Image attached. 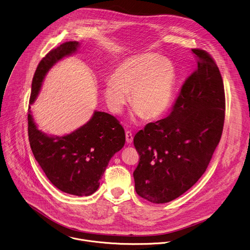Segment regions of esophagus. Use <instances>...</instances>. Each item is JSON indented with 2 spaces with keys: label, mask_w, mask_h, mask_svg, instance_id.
<instances>
[{
  "label": "esophagus",
  "mask_w": 250,
  "mask_h": 250,
  "mask_svg": "<svg viewBox=\"0 0 250 250\" xmlns=\"http://www.w3.org/2000/svg\"><path fill=\"white\" fill-rule=\"evenodd\" d=\"M125 139H126L127 144H131L132 143L133 136H132V133L130 131H125Z\"/></svg>",
  "instance_id": "1"
}]
</instances>
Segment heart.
Wrapping results in <instances>:
<instances>
[{"instance_id": "1", "label": "heart", "mask_w": 250, "mask_h": 250, "mask_svg": "<svg viewBox=\"0 0 250 250\" xmlns=\"http://www.w3.org/2000/svg\"><path fill=\"white\" fill-rule=\"evenodd\" d=\"M173 62L155 54H141L123 62L105 83L104 96L109 107L121 113L128 102L138 118L153 120L171 107L177 85Z\"/></svg>"}]
</instances>
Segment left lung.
I'll use <instances>...</instances> for the list:
<instances>
[{"mask_svg": "<svg viewBox=\"0 0 250 250\" xmlns=\"http://www.w3.org/2000/svg\"><path fill=\"white\" fill-rule=\"evenodd\" d=\"M197 68L187 78L167 118L146 125L133 139L139 163L135 190L151 203L178 198L205 173L223 130V80L212 57L192 49Z\"/></svg>", "mask_w": 250, "mask_h": 250, "instance_id": "obj_1", "label": "left lung"}]
</instances>
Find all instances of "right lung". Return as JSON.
Listing matches in <instances>:
<instances>
[{
	"mask_svg": "<svg viewBox=\"0 0 250 250\" xmlns=\"http://www.w3.org/2000/svg\"><path fill=\"white\" fill-rule=\"evenodd\" d=\"M77 42H66L40 62L32 82L33 104L47 71L62 58L77 50ZM28 110V135L36 160L51 183L62 192L89 196L97 191L111 157L125 142L124 127L112 115L96 111L83 126L65 136H49L38 129Z\"/></svg>",
	"mask_w": 250,
	"mask_h": 250,
	"instance_id": "add662e5",
	"label": "right lung"
}]
</instances>
